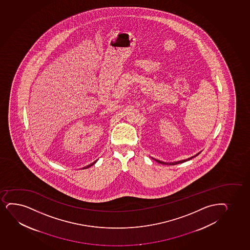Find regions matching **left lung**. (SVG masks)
Instances as JSON below:
<instances>
[{
  "mask_svg": "<svg viewBox=\"0 0 250 250\" xmlns=\"http://www.w3.org/2000/svg\"><path fill=\"white\" fill-rule=\"evenodd\" d=\"M200 152H198V153L195 154V155L192 156V157H190V158H186V159H184V160L176 161V162H170V163L164 162V161L158 160V159H156V158H152L153 160H155L156 162H158V164H164V165H176V164H183L184 162H187V161L190 160V159H192V158H195L196 156H198Z\"/></svg>",
  "mask_w": 250,
  "mask_h": 250,
  "instance_id": "left-lung-1",
  "label": "left lung"
}]
</instances>
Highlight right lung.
I'll return each mask as SVG.
<instances>
[{
    "instance_id": "obj_1",
    "label": "right lung",
    "mask_w": 250,
    "mask_h": 250,
    "mask_svg": "<svg viewBox=\"0 0 250 250\" xmlns=\"http://www.w3.org/2000/svg\"><path fill=\"white\" fill-rule=\"evenodd\" d=\"M97 161H98V160L94 161V162H93V163H92V164H90L89 165H87V166L84 167H83V169H86V168H88V167H92V165H93V164H96V163H97Z\"/></svg>"
}]
</instances>
